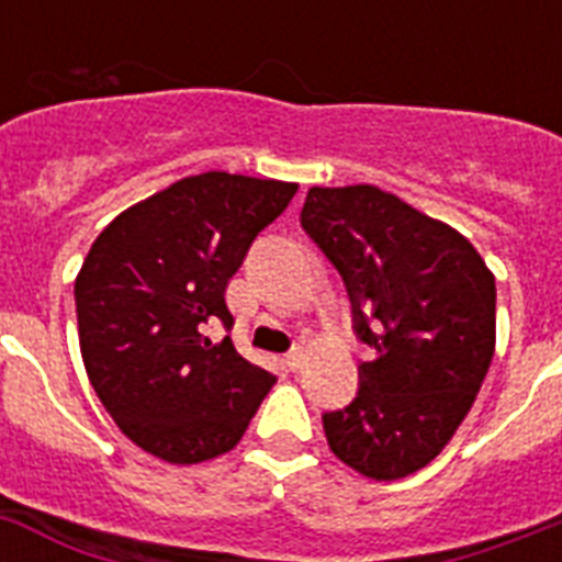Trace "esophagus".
<instances>
[{"label": "esophagus", "mask_w": 562, "mask_h": 562, "mask_svg": "<svg viewBox=\"0 0 562 562\" xmlns=\"http://www.w3.org/2000/svg\"><path fill=\"white\" fill-rule=\"evenodd\" d=\"M302 359H305L302 348H291V350H288V353H285L288 370H300L302 368Z\"/></svg>", "instance_id": "34e87169"}]
</instances>
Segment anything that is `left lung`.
Instances as JSON below:
<instances>
[{
	"label": "left lung",
	"instance_id": "1",
	"mask_svg": "<svg viewBox=\"0 0 562 562\" xmlns=\"http://www.w3.org/2000/svg\"><path fill=\"white\" fill-rule=\"evenodd\" d=\"M300 223L339 271L375 350L356 398L322 413L339 461L375 481L427 467L467 418L495 353V277L456 228L375 187L308 189Z\"/></svg>",
	"mask_w": 562,
	"mask_h": 562
}]
</instances>
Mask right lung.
I'll use <instances>...</instances> for the list:
<instances>
[{"label": "right lung", "instance_id": "1", "mask_svg": "<svg viewBox=\"0 0 562 562\" xmlns=\"http://www.w3.org/2000/svg\"><path fill=\"white\" fill-rule=\"evenodd\" d=\"M296 183L203 172L119 214L76 280L81 356L92 390L140 450L200 463L237 447L274 375L232 336L226 285Z\"/></svg>", "mask_w": 562, "mask_h": 562}]
</instances>
